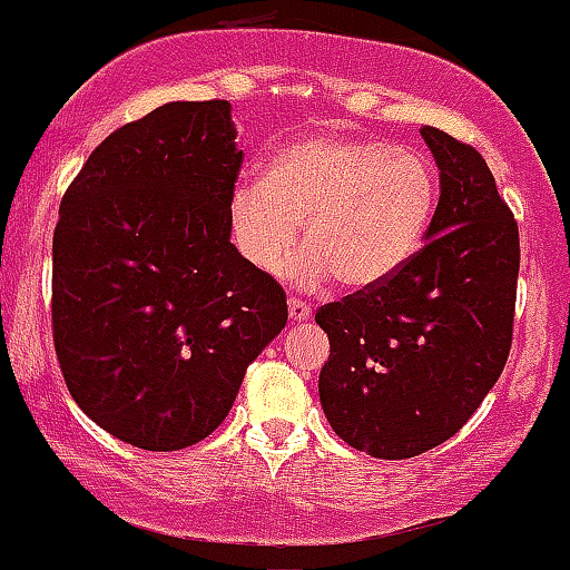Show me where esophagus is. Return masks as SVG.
<instances>
[{"instance_id": "esophagus-1", "label": "esophagus", "mask_w": 570, "mask_h": 570, "mask_svg": "<svg viewBox=\"0 0 570 570\" xmlns=\"http://www.w3.org/2000/svg\"><path fill=\"white\" fill-rule=\"evenodd\" d=\"M287 313H291L293 324H304V321L313 318V307L307 302H302V298H291L287 302Z\"/></svg>"}]
</instances>
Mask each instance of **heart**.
Returning a JSON list of instances; mask_svg holds the SVG:
<instances>
[{
	"instance_id": "heart-1",
	"label": "heart",
	"mask_w": 570,
	"mask_h": 570,
	"mask_svg": "<svg viewBox=\"0 0 570 570\" xmlns=\"http://www.w3.org/2000/svg\"><path fill=\"white\" fill-rule=\"evenodd\" d=\"M438 202L430 157L354 135H309L279 149L263 183L238 185L229 227L261 274H279L304 222L307 249L291 274L304 285L330 277L363 291L402 272L426 238Z\"/></svg>"
}]
</instances>
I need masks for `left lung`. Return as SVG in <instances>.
<instances>
[{
  "label": "left lung",
  "instance_id": "obj_1",
  "mask_svg": "<svg viewBox=\"0 0 570 570\" xmlns=\"http://www.w3.org/2000/svg\"><path fill=\"white\" fill-rule=\"evenodd\" d=\"M441 199L424 249L387 283L324 304L318 376L341 441L382 460L441 446L463 430L504 371L521 246L518 224L474 146L424 127Z\"/></svg>",
  "mask_w": 570,
  "mask_h": 570
}]
</instances>
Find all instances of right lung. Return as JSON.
<instances>
[{"mask_svg":"<svg viewBox=\"0 0 570 570\" xmlns=\"http://www.w3.org/2000/svg\"><path fill=\"white\" fill-rule=\"evenodd\" d=\"M235 138L229 101H168L107 135L60 202V371L88 419L146 452L205 441L287 321L283 287L229 244Z\"/></svg>","mask_w":570,"mask_h":570,"instance_id":"add662e5","label":"right lung"}]
</instances>
